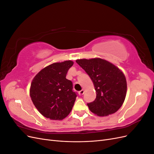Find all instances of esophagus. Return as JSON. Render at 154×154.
I'll return each instance as SVG.
<instances>
[{"instance_id": "esophagus-1", "label": "esophagus", "mask_w": 154, "mask_h": 154, "mask_svg": "<svg viewBox=\"0 0 154 154\" xmlns=\"http://www.w3.org/2000/svg\"><path fill=\"white\" fill-rule=\"evenodd\" d=\"M83 94H84V90H82L79 92V94H80V96H82Z\"/></svg>"}]
</instances>
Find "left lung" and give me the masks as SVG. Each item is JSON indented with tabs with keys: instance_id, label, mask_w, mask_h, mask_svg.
<instances>
[{
	"instance_id": "1",
	"label": "left lung",
	"mask_w": 154,
	"mask_h": 154,
	"mask_svg": "<svg viewBox=\"0 0 154 154\" xmlns=\"http://www.w3.org/2000/svg\"><path fill=\"white\" fill-rule=\"evenodd\" d=\"M76 62L94 83L96 97L87 103L90 110L99 116H106L117 112L127 94V81L122 71L101 58L80 59Z\"/></svg>"
}]
</instances>
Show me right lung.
Returning a JSON list of instances; mask_svg holds the SVG:
<instances>
[{
	"label": "right lung",
	"mask_w": 154,
	"mask_h": 154,
	"mask_svg": "<svg viewBox=\"0 0 154 154\" xmlns=\"http://www.w3.org/2000/svg\"><path fill=\"white\" fill-rule=\"evenodd\" d=\"M72 65L71 60L54 63L41 70L32 80L31 98L44 117L62 120L71 112L77 93L72 90V82L66 77Z\"/></svg>",
	"instance_id": "1"
}]
</instances>
